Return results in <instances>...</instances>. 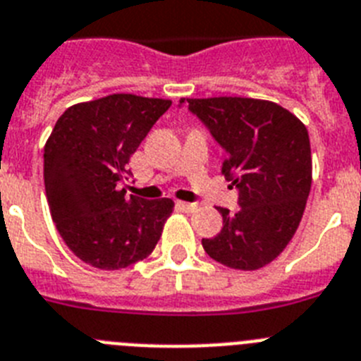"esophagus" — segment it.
Segmentation results:
<instances>
[{"label": "esophagus", "mask_w": 361, "mask_h": 361, "mask_svg": "<svg viewBox=\"0 0 361 361\" xmlns=\"http://www.w3.org/2000/svg\"><path fill=\"white\" fill-rule=\"evenodd\" d=\"M178 207H180L181 211H185V212H192V211H196V203H187V202H178Z\"/></svg>", "instance_id": "obj_1"}]
</instances>
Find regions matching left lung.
Here are the masks:
<instances>
[{
  "label": "left lung",
  "instance_id": "obj_1",
  "mask_svg": "<svg viewBox=\"0 0 361 361\" xmlns=\"http://www.w3.org/2000/svg\"><path fill=\"white\" fill-rule=\"evenodd\" d=\"M227 152L221 172L238 190V209H219L224 227L202 245L240 271L265 267L283 252L311 192V142L305 125L278 103L252 98L187 99Z\"/></svg>",
  "mask_w": 361,
  "mask_h": 361
}]
</instances>
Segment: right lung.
<instances>
[{"label": "right lung", "instance_id": "add662e5", "mask_svg": "<svg viewBox=\"0 0 361 361\" xmlns=\"http://www.w3.org/2000/svg\"><path fill=\"white\" fill-rule=\"evenodd\" d=\"M171 99L112 94L59 116L43 154L47 202L68 249L96 269H125L154 250L174 202L127 196V167Z\"/></svg>", "mask_w": 361, "mask_h": 361}]
</instances>
